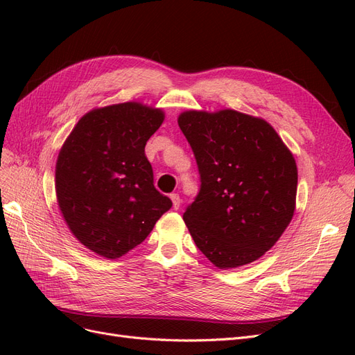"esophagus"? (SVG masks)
Segmentation results:
<instances>
[{"mask_svg":"<svg viewBox=\"0 0 355 355\" xmlns=\"http://www.w3.org/2000/svg\"><path fill=\"white\" fill-rule=\"evenodd\" d=\"M170 198H171V202H173V209L178 210L180 207V197L179 194H170Z\"/></svg>","mask_w":355,"mask_h":355,"instance_id":"34e87169","label":"esophagus"}]
</instances>
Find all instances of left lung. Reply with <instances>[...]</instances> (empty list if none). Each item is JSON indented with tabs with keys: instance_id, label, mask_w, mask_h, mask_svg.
Returning a JSON list of instances; mask_svg holds the SVG:
<instances>
[{
	"instance_id": "left-lung-1",
	"label": "left lung",
	"mask_w": 355,
	"mask_h": 355,
	"mask_svg": "<svg viewBox=\"0 0 355 355\" xmlns=\"http://www.w3.org/2000/svg\"><path fill=\"white\" fill-rule=\"evenodd\" d=\"M194 153L200 192L184 220L198 249L220 270L259 259L293 218L297 168L262 118L234 110L178 118Z\"/></svg>"
}]
</instances>
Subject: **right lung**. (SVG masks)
<instances>
[{
  "mask_svg": "<svg viewBox=\"0 0 355 355\" xmlns=\"http://www.w3.org/2000/svg\"><path fill=\"white\" fill-rule=\"evenodd\" d=\"M164 112L137 102L85 114L56 163V196L71 232L92 252L116 259L141 244L171 200L154 187L145 145Z\"/></svg>",
  "mask_w": 355,
  "mask_h": 355,
  "instance_id": "1",
  "label": "right lung"
}]
</instances>
